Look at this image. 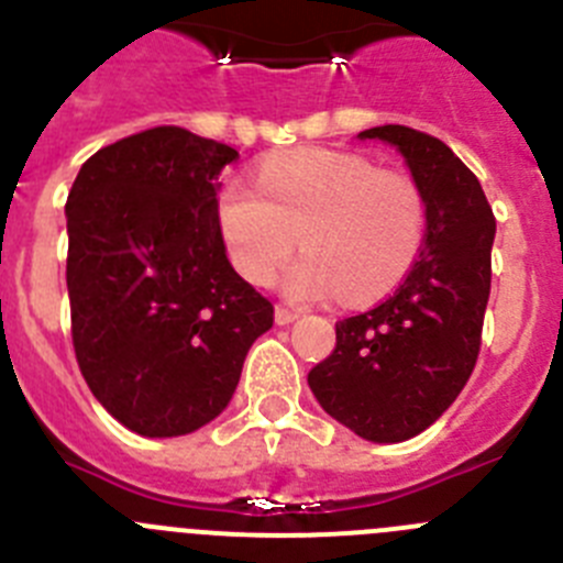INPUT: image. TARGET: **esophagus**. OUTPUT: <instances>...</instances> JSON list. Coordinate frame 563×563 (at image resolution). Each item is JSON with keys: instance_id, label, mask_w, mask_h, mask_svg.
<instances>
[{"instance_id": "1", "label": "esophagus", "mask_w": 563, "mask_h": 563, "mask_svg": "<svg viewBox=\"0 0 563 563\" xmlns=\"http://www.w3.org/2000/svg\"><path fill=\"white\" fill-rule=\"evenodd\" d=\"M292 321H298L296 310H287V307H276V324L278 327H290Z\"/></svg>"}]
</instances>
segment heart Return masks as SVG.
<instances>
[{"instance_id":"1","label":"heart","mask_w":563,"mask_h":563,"mask_svg":"<svg viewBox=\"0 0 563 563\" xmlns=\"http://www.w3.org/2000/svg\"><path fill=\"white\" fill-rule=\"evenodd\" d=\"M256 186H222L217 217L233 265L253 285L285 276L292 301L341 290L361 305L389 292L415 265L426 236V200L409 174L383 172L350 152L296 148L262 163Z\"/></svg>"}]
</instances>
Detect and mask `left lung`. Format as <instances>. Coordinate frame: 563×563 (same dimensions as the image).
<instances>
[{"instance_id": "8db88e82", "label": "left lung", "mask_w": 563, "mask_h": 563, "mask_svg": "<svg viewBox=\"0 0 563 563\" xmlns=\"http://www.w3.org/2000/svg\"><path fill=\"white\" fill-rule=\"evenodd\" d=\"M357 137L389 143L409 166L426 200V242L386 301L338 321L335 350L307 383L357 437L402 442L440 420L474 372L496 220L471 168L431 134L389 123Z\"/></svg>"}]
</instances>
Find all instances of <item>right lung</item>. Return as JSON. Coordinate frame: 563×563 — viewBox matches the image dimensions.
Here are the masks:
<instances>
[{
    "label": "right lung",
    "instance_id": "obj_1",
    "mask_svg": "<svg viewBox=\"0 0 563 563\" xmlns=\"http://www.w3.org/2000/svg\"><path fill=\"white\" fill-rule=\"evenodd\" d=\"M236 148L180 126L103 146L67 197V290L78 366L141 437L220 417L273 305L233 271L217 217Z\"/></svg>",
    "mask_w": 563,
    "mask_h": 563
}]
</instances>
